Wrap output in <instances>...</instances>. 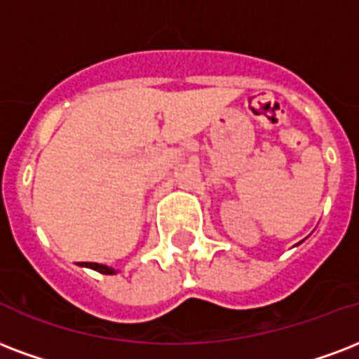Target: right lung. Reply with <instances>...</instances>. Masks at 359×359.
Segmentation results:
<instances>
[{
  "label": "right lung",
  "instance_id": "1",
  "mask_svg": "<svg viewBox=\"0 0 359 359\" xmlns=\"http://www.w3.org/2000/svg\"><path fill=\"white\" fill-rule=\"evenodd\" d=\"M82 265V267H92V269L100 271V273H103V275H114L116 273V269H113V267H109V265H100V264H79Z\"/></svg>",
  "mask_w": 359,
  "mask_h": 359
}]
</instances>
